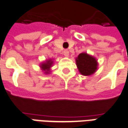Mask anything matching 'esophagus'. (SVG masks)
I'll return each instance as SVG.
<instances>
[{"label": "esophagus", "instance_id": "obj_1", "mask_svg": "<svg viewBox=\"0 0 128 128\" xmlns=\"http://www.w3.org/2000/svg\"><path fill=\"white\" fill-rule=\"evenodd\" d=\"M64 56H66V57H68V55H69V52H68V50H64Z\"/></svg>", "mask_w": 128, "mask_h": 128}]
</instances>
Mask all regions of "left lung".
<instances>
[{
    "mask_svg": "<svg viewBox=\"0 0 128 128\" xmlns=\"http://www.w3.org/2000/svg\"><path fill=\"white\" fill-rule=\"evenodd\" d=\"M76 64L80 73L83 76H90L97 69L98 63L95 58L86 53H80L76 58Z\"/></svg>",
    "mask_w": 128,
    "mask_h": 128,
    "instance_id": "8db88e82",
    "label": "left lung"
}]
</instances>
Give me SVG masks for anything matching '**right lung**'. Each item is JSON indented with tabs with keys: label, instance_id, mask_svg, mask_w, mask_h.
<instances>
[{
	"label": "right lung",
	"instance_id": "obj_1",
	"mask_svg": "<svg viewBox=\"0 0 128 128\" xmlns=\"http://www.w3.org/2000/svg\"><path fill=\"white\" fill-rule=\"evenodd\" d=\"M52 60H48V61H46V63H44V64H42L41 67H42V68L43 70H45L46 73H48L50 68L52 66Z\"/></svg>",
	"mask_w": 128,
	"mask_h": 128
}]
</instances>
